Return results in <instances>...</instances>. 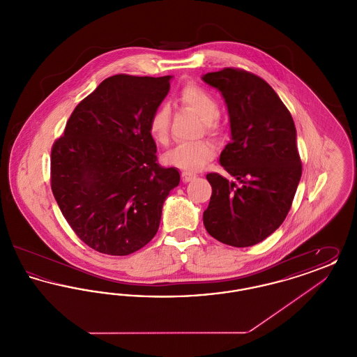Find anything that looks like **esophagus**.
<instances>
[{
    "mask_svg": "<svg viewBox=\"0 0 357 357\" xmlns=\"http://www.w3.org/2000/svg\"><path fill=\"white\" fill-rule=\"evenodd\" d=\"M197 178V175L195 174H192V172H187V171H183L182 172V181L187 183V182H191L192 179H195Z\"/></svg>",
    "mask_w": 357,
    "mask_h": 357,
    "instance_id": "esophagus-1",
    "label": "esophagus"
}]
</instances>
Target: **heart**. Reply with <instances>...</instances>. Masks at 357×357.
<instances>
[{
    "label": "heart",
    "instance_id": "1",
    "mask_svg": "<svg viewBox=\"0 0 357 357\" xmlns=\"http://www.w3.org/2000/svg\"><path fill=\"white\" fill-rule=\"evenodd\" d=\"M179 102L185 107L195 111L204 120V130L213 135L220 132V104L215 98L197 84H187L179 92ZM171 111L166 104L155 108L149 119V132L158 144H166L169 142ZM215 147L208 140H197L190 143H181L165 153V162L172 167L195 172L201 170L204 165L213 159Z\"/></svg>",
    "mask_w": 357,
    "mask_h": 357
}]
</instances>
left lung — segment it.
I'll return each instance as SVG.
<instances>
[{
  "mask_svg": "<svg viewBox=\"0 0 357 357\" xmlns=\"http://www.w3.org/2000/svg\"><path fill=\"white\" fill-rule=\"evenodd\" d=\"M202 80L221 91L227 105L231 142L220 162L241 183L217 172L206 175L213 194L204 227L222 243L253 246L287 218L301 178L294 121L272 86L255 73L225 68Z\"/></svg>",
  "mask_w": 357,
  "mask_h": 357,
  "instance_id": "obj_1",
  "label": "left lung"
}]
</instances>
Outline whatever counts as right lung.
<instances>
[{"mask_svg": "<svg viewBox=\"0 0 357 357\" xmlns=\"http://www.w3.org/2000/svg\"><path fill=\"white\" fill-rule=\"evenodd\" d=\"M171 76L115 75L77 104L51 153V187L72 230L93 250L128 255L156 234L163 204L179 185L162 167L149 119Z\"/></svg>", "mask_w": 357, "mask_h": 357, "instance_id": "right-lung-1", "label": "right lung"}]
</instances>
